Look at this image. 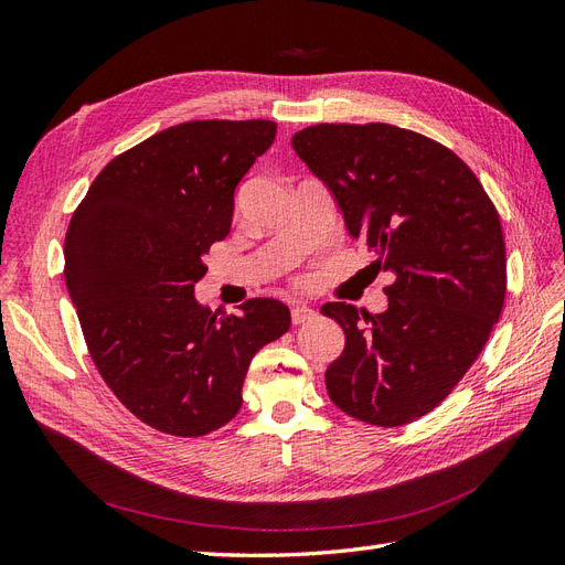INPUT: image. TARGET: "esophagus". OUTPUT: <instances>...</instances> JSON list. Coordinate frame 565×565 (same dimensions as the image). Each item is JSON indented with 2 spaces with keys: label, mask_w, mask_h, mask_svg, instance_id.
Listing matches in <instances>:
<instances>
[{
  "label": "esophagus",
  "mask_w": 565,
  "mask_h": 565,
  "mask_svg": "<svg viewBox=\"0 0 565 565\" xmlns=\"http://www.w3.org/2000/svg\"><path fill=\"white\" fill-rule=\"evenodd\" d=\"M317 312L312 308H306V306H294L291 308V322L294 324H302V322H310L315 320Z\"/></svg>",
  "instance_id": "34e87169"
}]
</instances>
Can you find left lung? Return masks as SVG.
Segmentation results:
<instances>
[{
    "label": "left lung",
    "instance_id": "left-lung-1",
    "mask_svg": "<svg viewBox=\"0 0 565 565\" xmlns=\"http://www.w3.org/2000/svg\"><path fill=\"white\" fill-rule=\"evenodd\" d=\"M291 142L334 193L351 236L394 279L382 315L322 306L345 334L324 374L329 398L360 423L408 425L454 392L499 320V212L456 152L408 128L315 124Z\"/></svg>",
    "mask_w": 565,
    "mask_h": 565
}]
</instances>
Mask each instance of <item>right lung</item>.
<instances>
[{"label":"right lung","instance_id":"obj_1","mask_svg":"<svg viewBox=\"0 0 565 565\" xmlns=\"http://www.w3.org/2000/svg\"><path fill=\"white\" fill-rule=\"evenodd\" d=\"M277 124L185 121L117 154L81 200L64 279L99 377L140 423L202 437L234 420L253 355L291 327L274 298L200 308L202 255L226 238L234 191Z\"/></svg>","mask_w":565,"mask_h":565}]
</instances>
